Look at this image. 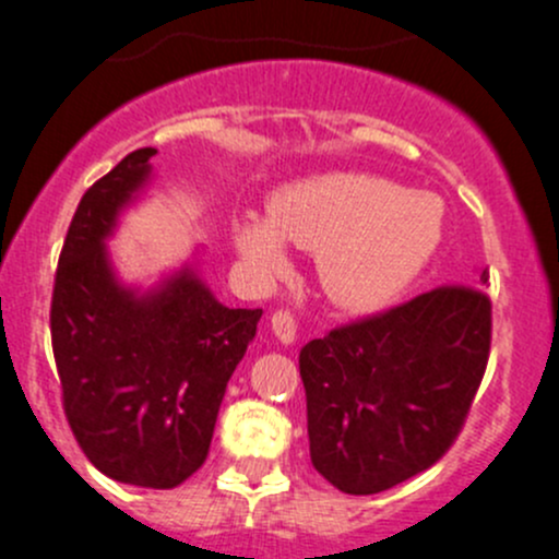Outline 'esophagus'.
<instances>
[{
    "label": "esophagus",
    "mask_w": 559,
    "mask_h": 559,
    "mask_svg": "<svg viewBox=\"0 0 559 559\" xmlns=\"http://www.w3.org/2000/svg\"><path fill=\"white\" fill-rule=\"evenodd\" d=\"M270 324H273L275 337H278L281 343H292L297 337V319L295 313L286 311V308L275 311L273 319H270Z\"/></svg>",
    "instance_id": "esophagus-1"
}]
</instances>
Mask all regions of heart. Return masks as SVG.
Wrapping results in <instances>:
<instances>
[{"label": "heart", "mask_w": 559, "mask_h": 559, "mask_svg": "<svg viewBox=\"0 0 559 559\" xmlns=\"http://www.w3.org/2000/svg\"><path fill=\"white\" fill-rule=\"evenodd\" d=\"M441 235L436 197L381 175L326 173L275 191L270 218L240 224L235 246L259 273L281 267L286 240L319 251L324 295L346 311H376L421 273Z\"/></svg>", "instance_id": "1"}]
</instances>
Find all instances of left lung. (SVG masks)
Returning <instances> with one entry per match:
<instances>
[{
    "mask_svg": "<svg viewBox=\"0 0 559 559\" xmlns=\"http://www.w3.org/2000/svg\"><path fill=\"white\" fill-rule=\"evenodd\" d=\"M478 286H438L302 346L311 462L332 487L384 492L452 449L492 341Z\"/></svg>",
    "mask_w": 559,
    "mask_h": 559,
    "instance_id": "8db88e82",
    "label": "left lung"
}]
</instances>
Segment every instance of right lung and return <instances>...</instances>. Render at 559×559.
<instances>
[{
  "mask_svg": "<svg viewBox=\"0 0 559 559\" xmlns=\"http://www.w3.org/2000/svg\"><path fill=\"white\" fill-rule=\"evenodd\" d=\"M154 156L132 151L78 202L56 267L50 343L64 416L88 462L121 484L173 489L205 462L262 308L222 306L194 267L145 295L118 284L105 238Z\"/></svg>",
  "mask_w": 559,
  "mask_h": 559,
  "instance_id": "add662e5",
  "label": "right lung"
}]
</instances>
